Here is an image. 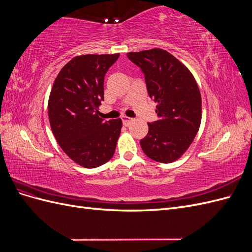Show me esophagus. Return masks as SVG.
<instances>
[{
  "mask_svg": "<svg viewBox=\"0 0 252 252\" xmlns=\"http://www.w3.org/2000/svg\"><path fill=\"white\" fill-rule=\"evenodd\" d=\"M122 122H123V124L125 125V126H128L129 124L131 123L132 122V119L131 118H128V117H122Z\"/></svg>",
  "mask_w": 252,
  "mask_h": 252,
  "instance_id": "34e87169",
  "label": "esophagus"
}]
</instances>
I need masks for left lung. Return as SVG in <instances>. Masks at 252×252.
<instances>
[{
	"label": "left lung",
	"mask_w": 252,
	"mask_h": 252,
	"mask_svg": "<svg viewBox=\"0 0 252 252\" xmlns=\"http://www.w3.org/2000/svg\"><path fill=\"white\" fill-rule=\"evenodd\" d=\"M144 73L149 96L158 103V121L148 123L140 141L144 154L154 161L179 158L199 131L202 100L197 84L187 67L166 50L155 48L127 53Z\"/></svg>",
	"instance_id": "left-lung-1"
}]
</instances>
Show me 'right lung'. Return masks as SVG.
<instances>
[{
	"mask_svg": "<svg viewBox=\"0 0 252 252\" xmlns=\"http://www.w3.org/2000/svg\"><path fill=\"white\" fill-rule=\"evenodd\" d=\"M116 55H86L69 61L53 83L48 101L52 132L61 148L77 164L95 168L108 162L121 133V119L97 116L104 101V77Z\"/></svg>",
	"mask_w": 252,
	"mask_h": 252,
	"instance_id": "obj_1",
	"label": "right lung"
}]
</instances>
